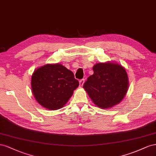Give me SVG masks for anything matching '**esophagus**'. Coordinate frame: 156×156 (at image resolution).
I'll list each match as a JSON object with an SVG mask.
<instances>
[{
    "instance_id": "obj_1",
    "label": "esophagus",
    "mask_w": 156,
    "mask_h": 156,
    "mask_svg": "<svg viewBox=\"0 0 156 156\" xmlns=\"http://www.w3.org/2000/svg\"><path fill=\"white\" fill-rule=\"evenodd\" d=\"M84 82H85V80H84V79H82V80H80V81H79V83H80V87H82V86H83V84Z\"/></svg>"
}]
</instances>
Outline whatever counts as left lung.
<instances>
[{"mask_svg":"<svg viewBox=\"0 0 156 156\" xmlns=\"http://www.w3.org/2000/svg\"><path fill=\"white\" fill-rule=\"evenodd\" d=\"M93 74L83 83L87 91L97 106L108 108L119 103L128 89L126 70L115 63H98L93 67Z\"/></svg>","mask_w":156,"mask_h":156,"instance_id":"left-lung-1","label":"left lung"}]
</instances>
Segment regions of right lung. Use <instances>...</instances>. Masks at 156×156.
<instances>
[{"instance_id":"right-lung-1","label":"right lung","mask_w":156,"mask_h":156,"mask_svg":"<svg viewBox=\"0 0 156 156\" xmlns=\"http://www.w3.org/2000/svg\"><path fill=\"white\" fill-rule=\"evenodd\" d=\"M79 86L72 71L61 64L46 65L34 71L31 88L38 103L49 110L63 107Z\"/></svg>"}]
</instances>
